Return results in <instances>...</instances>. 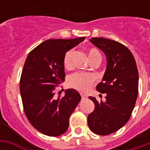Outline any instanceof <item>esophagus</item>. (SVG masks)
<instances>
[{
    "label": "esophagus",
    "instance_id": "esophagus-1",
    "mask_svg": "<svg viewBox=\"0 0 150 150\" xmlns=\"http://www.w3.org/2000/svg\"><path fill=\"white\" fill-rule=\"evenodd\" d=\"M81 96H82V99L87 98V96H86V95H85V94H81Z\"/></svg>",
    "mask_w": 150,
    "mask_h": 150
}]
</instances>
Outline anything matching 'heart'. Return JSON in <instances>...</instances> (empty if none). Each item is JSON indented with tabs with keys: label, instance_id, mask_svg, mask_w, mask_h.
I'll use <instances>...</instances> for the list:
<instances>
[{
	"label": "heart",
	"instance_id": "obj_1",
	"mask_svg": "<svg viewBox=\"0 0 150 150\" xmlns=\"http://www.w3.org/2000/svg\"><path fill=\"white\" fill-rule=\"evenodd\" d=\"M73 52H74L73 50H69L64 54L63 64L65 68H70L71 67V58H72ZM88 55H89L90 61H93V60H100L101 61V55H100V51L96 48L89 49ZM94 82H95L94 75L82 72H77L71 75L68 79V84L71 87L81 92H85L88 90L93 85Z\"/></svg>",
	"mask_w": 150,
	"mask_h": 150
}]
</instances>
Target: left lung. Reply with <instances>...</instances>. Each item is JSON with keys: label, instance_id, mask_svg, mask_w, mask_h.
Masks as SVG:
<instances>
[{"label": "left lung", "instance_id": "left-lung-1", "mask_svg": "<svg viewBox=\"0 0 150 150\" xmlns=\"http://www.w3.org/2000/svg\"><path fill=\"white\" fill-rule=\"evenodd\" d=\"M107 57V68L96 90L106 93V100L94 103V110L88 116V125L93 132L107 135L122 128L130 118L137 100L139 72L132 54L125 46L109 39L89 40Z\"/></svg>", "mask_w": 150, "mask_h": 150}]
</instances>
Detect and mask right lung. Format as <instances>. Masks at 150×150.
I'll use <instances>...</instances> for the list:
<instances>
[{"instance_id":"right-lung-1","label":"right lung","mask_w":150,"mask_h":150,"mask_svg":"<svg viewBox=\"0 0 150 150\" xmlns=\"http://www.w3.org/2000/svg\"><path fill=\"white\" fill-rule=\"evenodd\" d=\"M86 37L48 40L34 48L25 61L20 93L25 114L36 130L48 136H59L68 130L69 117L81 100L76 90H65L55 99V87L64 81L63 60L66 52Z\"/></svg>"}]
</instances>
